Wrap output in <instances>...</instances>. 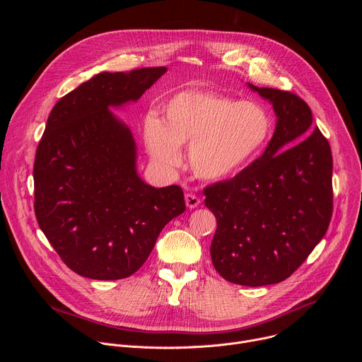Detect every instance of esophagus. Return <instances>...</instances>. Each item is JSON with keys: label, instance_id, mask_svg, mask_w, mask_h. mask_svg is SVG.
<instances>
[{"label": "esophagus", "instance_id": "34e87169", "mask_svg": "<svg viewBox=\"0 0 362 362\" xmlns=\"http://www.w3.org/2000/svg\"><path fill=\"white\" fill-rule=\"evenodd\" d=\"M185 200H186V206L189 209H194L200 204V197H197L194 193H187L185 196Z\"/></svg>", "mask_w": 362, "mask_h": 362}]
</instances>
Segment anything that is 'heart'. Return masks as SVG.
Instances as JSON below:
<instances>
[{
  "mask_svg": "<svg viewBox=\"0 0 362 362\" xmlns=\"http://www.w3.org/2000/svg\"><path fill=\"white\" fill-rule=\"evenodd\" d=\"M143 123L151 159L166 168L180 163V146L189 143L187 163L202 180H222L246 169L264 148L271 120L253 101L203 88H185L168 97Z\"/></svg>",
  "mask_w": 362,
  "mask_h": 362,
  "instance_id": "obj_1",
  "label": "heart"
}]
</instances>
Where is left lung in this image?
<instances>
[{
	"label": "left lung",
	"instance_id": "obj_1",
	"mask_svg": "<svg viewBox=\"0 0 362 362\" xmlns=\"http://www.w3.org/2000/svg\"><path fill=\"white\" fill-rule=\"evenodd\" d=\"M249 87L272 103L275 133L261 158L203 194L218 225L211 245L215 269L232 284L264 286L289 278L327 233L332 154L321 130L313 132L311 109L299 95Z\"/></svg>",
	"mask_w": 362,
	"mask_h": 362
}]
</instances>
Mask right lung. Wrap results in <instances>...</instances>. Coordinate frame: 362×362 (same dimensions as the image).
<instances>
[{"mask_svg":"<svg viewBox=\"0 0 362 362\" xmlns=\"http://www.w3.org/2000/svg\"><path fill=\"white\" fill-rule=\"evenodd\" d=\"M166 71L100 73L48 116L34 160V212L62 261L84 278L133 275L186 211L180 186L156 189L137 176L133 136L109 110L139 100Z\"/></svg>","mask_w":362,"mask_h":362,"instance_id":"add662e5","label":"right lung"}]
</instances>
